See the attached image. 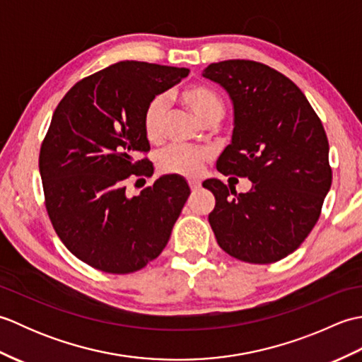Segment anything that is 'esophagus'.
Instances as JSON below:
<instances>
[{"label": "esophagus", "instance_id": "1", "mask_svg": "<svg viewBox=\"0 0 362 362\" xmlns=\"http://www.w3.org/2000/svg\"><path fill=\"white\" fill-rule=\"evenodd\" d=\"M188 183H189V188H191V191H197L199 188H201V182H199V180L191 179V180H188Z\"/></svg>", "mask_w": 362, "mask_h": 362}]
</instances>
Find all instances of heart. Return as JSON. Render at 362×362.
I'll return each mask as SVG.
<instances>
[{"label":"heart","instance_id":"obj_1","mask_svg":"<svg viewBox=\"0 0 362 362\" xmlns=\"http://www.w3.org/2000/svg\"><path fill=\"white\" fill-rule=\"evenodd\" d=\"M180 103L204 124H216L224 117L226 105L222 98L209 86L193 83L183 88L179 93ZM165 103L160 96L153 98L143 113V130L148 141H160L163 134ZM209 153L201 149L171 146L158 156L157 166L163 174H174L191 177L201 173L204 161Z\"/></svg>","mask_w":362,"mask_h":362}]
</instances>
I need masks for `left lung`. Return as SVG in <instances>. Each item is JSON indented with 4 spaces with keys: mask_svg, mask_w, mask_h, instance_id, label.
<instances>
[{
    "mask_svg": "<svg viewBox=\"0 0 362 362\" xmlns=\"http://www.w3.org/2000/svg\"><path fill=\"white\" fill-rule=\"evenodd\" d=\"M233 104L232 141L216 161L224 175L247 177L252 188L206 179L216 197L209 222L222 250L245 263L267 264L294 252L320 216L332 187L328 140L294 82L253 60H224L202 71Z\"/></svg>",
    "mask_w": 362,
    "mask_h": 362,
    "instance_id": "1",
    "label": "left lung"
}]
</instances>
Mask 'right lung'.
Segmentation results:
<instances>
[{
	"label": "right lung",
	"instance_id": "add662e5",
	"mask_svg": "<svg viewBox=\"0 0 362 362\" xmlns=\"http://www.w3.org/2000/svg\"><path fill=\"white\" fill-rule=\"evenodd\" d=\"M187 68L136 60L79 81L59 103L38 168L52 227L74 257L109 274H129L157 258L189 196L187 180L166 174L129 197L130 175H152L143 113Z\"/></svg>",
	"mask_w": 362,
	"mask_h": 362
}]
</instances>
